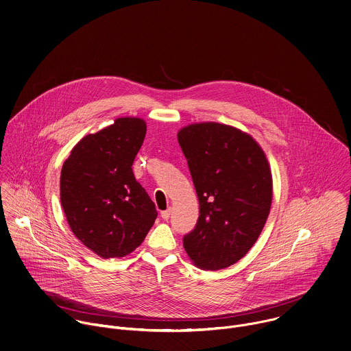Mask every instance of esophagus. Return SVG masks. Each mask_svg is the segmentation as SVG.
<instances>
[{
    "mask_svg": "<svg viewBox=\"0 0 351 351\" xmlns=\"http://www.w3.org/2000/svg\"><path fill=\"white\" fill-rule=\"evenodd\" d=\"M171 214H172V209H171V208H169V209H167V210L161 211V217H162V219H169Z\"/></svg>",
    "mask_w": 351,
    "mask_h": 351,
    "instance_id": "34e87169",
    "label": "esophagus"
}]
</instances>
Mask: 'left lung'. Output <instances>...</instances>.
I'll use <instances>...</instances> for the list:
<instances>
[{
    "mask_svg": "<svg viewBox=\"0 0 351 351\" xmlns=\"http://www.w3.org/2000/svg\"><path fill=\"white\" fill-rule=\"evenodd\" d=\"M199 201L195 229L184 236L190 261L202 270L234 265L254 247L273 201V176L262 146L245 132L199 122L178 132Z\"/></svg>",
    "mask_w": 351,
    "mask_h": 351,
    "instance_id": "left-lung-1",
    "label": "left lung"
}]
</instances>
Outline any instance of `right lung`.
Listing matches in <instances>:
<instances>
[{
    "instance_id": "right-lung-1",
    "label": "right lung",
    "mask_w": 351,
    "mask_h": 351,
    "mask_svg": "<svg viewBox=\"0 0 351 351\" xmlns=\"http://www.w3.org/2000/svg\"><path fill=\"white\" fill-rule=\"evenodd\" d=\"M146 122L125 117L75 143L61 171V205L74 236L103 259L132 254L157 210L132 165Z\"/></svg>"
}]
</instances>
